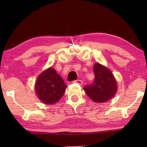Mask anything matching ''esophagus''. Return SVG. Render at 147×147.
<instances>
[{
    "mask_svg": "<svg viewBox=\"0 0 147 147\" xmlns=\"http://www.w3.org/2000/svg\"><path fill=\"white\" fill-rule=\"evenodd\" d=\"M74 83H76V84H80V85H82V84H83V82L82 81V80H74L73 82Z\"/></svg>",
    "mask_w": 147,
    "mask_h": 147,
    "instance_id": "obj_1",
    "label": "esophagus"
}]
</instances>
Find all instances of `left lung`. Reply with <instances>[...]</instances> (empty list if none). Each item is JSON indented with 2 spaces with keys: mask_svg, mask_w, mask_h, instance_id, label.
Returning <instances> with one entry per match:
<instances>
[{
  "mask_svg": "<svg viewBox=\"0 0 147 147\" xmlns=\"http://www.w3.org/2000/svg\"><path fill=\"white\" fill-rule=\"evenodd\" d=\"M95 78L93 83L84 87L87 95L95 102H106L113 98L117 92V84L109 69L101 64L94 65Z\"/></svg>",
  "mask_w": 147,
  "mask_h": 147,
  "instance_id": "left-lung-1",
  "label": "left lung"
}]
</instances>
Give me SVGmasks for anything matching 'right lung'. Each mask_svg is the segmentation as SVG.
Returning <instances> with one entry per match:
<instances>
[{"mask_svg": "<svg viewBox=\"0 0 147 147\" xmlns=\"http://www.w3.org/2000/svg\"><path fill=\"white\" fill-rule=\"evenodd\" d=\"M67 85L61 76L50 67L38 76L35 83V90L38 98L43 103L55 104L65 93Z\"/></svg>", "mask_w": 147, "mask_h": 147, "instance_id": "obj_1", "label": "right lung"}]
</instances>
